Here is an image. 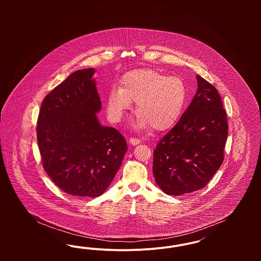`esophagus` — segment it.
I'll use <instances>...</instances> for the list:
<instances>
[{
	"label": "esophagus",
	"mask_w": 261,
	"mask_h": 261,
	"mask_svg": "<svg viewBox=\"0 0 261 261\" xmlns=\"http://www.w3.org/2000/svg\"><path fill=\"white\" fill-rule=\"evenodd\" d=\"M129 143H130L131 145H133V146H136V145L141 143V141H140V139H138V138H130V139H129Z\"/></svg>",
	"instance_id": "obj_1"
}]
</instances>
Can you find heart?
<instances>
[{
  "label": "heart",
  "instance_id": "1",
  "mask_svg": "<svg viewBox=\"0 0 261 261\" xmlns=\"http://www.w3.org/2000/svg\"><path fill=\"white\" fill-rule=\"evenodd\" d=\"M187 99L184 81L177 76L141 68L125 73L120 87L111 89L107 96V110L113 122H119L136 102L139 113L133 123L135 129L164 131L180 117Z\"/></svg>",
  "mask_w": 261,
  "mask_h": 261
}]
</instances>
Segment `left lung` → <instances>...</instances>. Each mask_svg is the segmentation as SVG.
Returning a JSON list of instances; mask_svg holds the SVG:
<instances>
[{"label": "left lung", "instance_id": "obj_1", "mask_svg": "<svg viewBox=\"0 0 261 261\" xmlns=\"http://www.w3.org/2000/svg\"><path fill=\"white\" fill-rule=\"evenodd\" d=\"M197 93L153 150L152 173L163 193L181 196L207 185L224 160L227 115L216 88L197 75Z\"/></svg>", "mask_w": 261, "mask_h": 261}]
</instances>
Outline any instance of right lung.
Masks as SVG:
<instances>
[{
    "label": "right lung",
    "mask_w": 261,
    "mask_h": 261,
    "mask_svg": "<svg viewBox=\"0 0 261 261\" xmlns=\"http://www.w3.org/2000/svg\"><path fill=\"white\" fill-rule=\"evenodd\" d=\"M95 68L69 75L43 100L37 121L42 163L66 194L99 197L117 173L127 143L116 129L99 123L101 102Z\"/></svg>",
    "instance_id": "add662e5"
}]
</instances>
